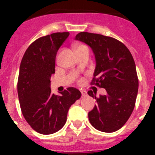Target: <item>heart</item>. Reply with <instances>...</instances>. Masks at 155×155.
Segmentation results:
<instances>
[{
    "mask_svg": "<svg viewBox=\"0 0 155 155\" xmlns=\"http://www.w3.org/2000/svg\"><path fill=\"white\" fill-rule=\"evenodd\" d=\"M84 64H86V63H85L84 58H81L80 62H79V66H80V67H83Z\"/></svg>",
    "mask_w": 155,
    "mask_h": 155,
    "instance_id": "obj_1",
    "label": "heart"
}]
</instances>
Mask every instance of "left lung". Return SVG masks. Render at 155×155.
Masks as SVG:
<instances>
[{
	"label": "left lung",
	"instance_id": "8db88e82",
	"mask_svg": "<svg viewBox=\"0 0 155 155\" xmlns=\"http://www.w3.org/2000/svg\"><path fill=\"white\" fill-rule=\"evenodd\" d=\"M69 36L68 32L54 33L37 39L28 47L21 59L18 94L23 117L33 130L52 134L63 127L69 108L81 97L75 87L51 88L55 71L57 52Z\"/></svg>",
	"mask_w": 155,
	"mask_h": 155
}]
</instances>
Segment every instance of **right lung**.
<instances>
[{"mask_svg": "<svg viewBox=\"0 0 155 155\" xmlns=\"http://www.w3.org/2000/svg\"><path fill=\"white\" fill-rule=\"evenodd\" d=\"M75 39L92 48L96 59L94 81L104 88L101 94L88 93L97 100L88 113L90 123L101 132H115L130 118L137 98L138 80L132 54L121 42L101 35L80 33Z\"/></svg>", "mask_w": 155, "mask_h": 155, "instance_id": "add662e5", "label": "right lung"}]
</instances>
